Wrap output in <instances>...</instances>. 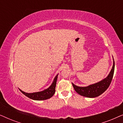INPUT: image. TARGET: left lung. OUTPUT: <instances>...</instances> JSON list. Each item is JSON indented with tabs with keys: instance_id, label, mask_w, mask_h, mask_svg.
<instances>
[{
	"instance_id": "left-lung-1",
	"label": "left lung",
	"mask_w": 123,
	"mask_h": 123,
	"mask_svg": "<svg viewBox=\"0 0 123 123\" xmlns=\"http://www.w3.org/2000/svg\"><path fill=\"white\" fill-rule=\"evenodd\" d=\"M113 66L111 71L106 78L102 80L101 81L96 83L90 85L87 87H78L72 83L75 91L80 95L83 96L93 98L98 96L103 93L108 88L111 82L113 77L114 68H115V62L113 59Z\"/></svg>"
}]
</instances>
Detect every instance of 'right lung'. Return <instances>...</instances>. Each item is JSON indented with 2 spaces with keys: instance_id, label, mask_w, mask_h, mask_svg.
<instances>
[{
  "instance_id": "obj_1",
  "label": "right lung",
  "mask_w": 123,
  "mask_h": 123,
  "mask_svg": "<svg viewBox=\"0 0 123 123\" xmlns=\"http://www.w3.org/2000/svg\"><path fill=\"white\" fill-rule=\"evenodd\" d=\"M58 75L55 77L54 80L51 85L48 88L41 92H34V93H26L22 91L19 89L21 92L24 94L27 97L34 100H45L51 98L55 92V87H56V80L58 78Z\"/></svg>"
}]
</instances>
